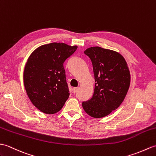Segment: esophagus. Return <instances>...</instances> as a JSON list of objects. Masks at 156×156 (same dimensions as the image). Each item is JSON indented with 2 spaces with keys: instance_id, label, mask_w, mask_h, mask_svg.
Masks as SVG:
<instances>
[{
  "instance_id": "obj_1",
  "label": "esophagus",
  "mask_w": 156,
  "mask_h": 156,
  "mask_svg": "<svg viewBox=\"0 0 156 156\" xmlns=\"http://www.w3.org/2000/svg\"><path fill=\"white\" fill-rule=\"evenodd\" d=\"M78 88H73V92L75 94V93H76L77 92H78Z\"/></svg>"
}]
</instances>
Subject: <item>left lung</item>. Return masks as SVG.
I'll return each mask as SVG.
<instances>
[{"label":"left lung","instance_id":"obj_1","mask_svg":"<svg viewBox=\"0 0 156 156\" xmlns=\"http://www.w3.org/2000/svg\"><path fill=\"white\" fill-rule=\"evenodd\" d=\"M92 61L95 87L92 97L82 102L84 111L95 118H103L119 106L130 84V74L125 59L114 50L99 46L86 49Z\"/></svg>","mask_w":156,"mask_h":156}]
</instances>
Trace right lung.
Instances as JSON below:
<instances>
[{
    "label": "right lung",
    "instance_id": "right-lung-1",
    "mask_svg": "<svg viewBox=\"0 0 156 156\" xmlns=\"http://www.w3.org/2000/svg\"><path fill=\"white\" fill-rule=\"evenodd\" d=\"M77 48L53 42L38 47L28 58L24 70V87L31 102L43 113H56L69 97L64 62Z\"/></svg>",
    "mask_w": 156,
    "mask_h": 156
}]
</instances>
